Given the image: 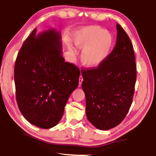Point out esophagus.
<instances>
[{
  "label": "esophagus",
  "mask_w": 156,
  "mask_h": 156,
  "mask_svg": "<svg viewBox=\"0 0 156 156\" xmlns=\"http://www.w3.org/2000/svg\"><path fill=\"white\" fill-rule=\"evenodd\" d=\"M83 81V76H82V75H80V77H79V85H81Z\"/></svg>",
  "instance_id": "1"
}]
</instances>
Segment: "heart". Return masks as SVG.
Wrapping results in <instances>:
<instances>
[{
	"label": "heart",
	"instance_id": "obj_1",
	"mask_svg": "<svg viewBox=\"0 0 156 156\" xmlns=\"http://www.w3.org/2000/svg\"><path fill=\"white\" fill-rule=\"evenodd\" d=\"M114 43L113 34L98 26L80 28L73 34V43L78 49H83L80 60L83 65L89 68L101 65L109 56ZM69 50L75 53L70 47Z\"/></svg>",
	"mask_w": 156,
	"mask_h": 156
}]
</instances>
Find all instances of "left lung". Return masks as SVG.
I'll use <instances>...</instances> for the list:
<instances>
[{"label": "left lung", "mask_w": 156, "mask_h": 156, "mask_svg": "<svg viewBox=\"0 0 156 156\" xmlns=\"http://www.w3.org/2000/svg\"><path fill=\"white\" fill-rule=\"evenodd\" d=\"M113 51L97 68L81 71L88 120L100 130L118 126L125 119L133 100L136 65L130 38L118 24Z\"/></svg>", "instance_id": "obj_1"}]
</instances>
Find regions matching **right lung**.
<instances>
[{
	"instance_id": "1",
	"label": "right lung",
	"mask_w": 156,
	"mask_h": 156,
	"mask_svg": "<svg viewBox=\"0 0 156 156\" xmlns=\"http://www.w3.org/2000/svg\"><path fill=\"white\" fill-rule=\"evenodd\" d=\"M80 69L65 61L61 36L54 29H34L21 47L14 66L18 108L29 122L42 129L56 126L69 97L77 88Z\"/></svg>"
}]
</instances>
